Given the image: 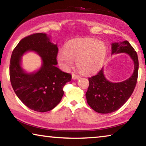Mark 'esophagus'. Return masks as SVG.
<instances>
[{
  "mask_svg": "<svg viewBox=\"0 0 146 146\" xmlns=\"http://www.w3.org/2000/svg\"><path fill=\"white\" fill-rule=\"evenodd\" d=\"M79 78H80V76L78 75H75V74L74 73L72 74V79H73V80H76V79H78Z\"/></svg>",
  "mask_w": 146,
  "mask_h": 146,
  "instance_id": "obj_1",
  "label": "esophagus"
}]
</instances>
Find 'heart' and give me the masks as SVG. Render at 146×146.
Segmentation results:
<instances>
[{
  "instance_id": "obj_1",
  "label": "heart",
  "mask_w": 146,
  "mask_h": 146,
  "mask_svg": "<svg viewBox=\"0 0 146 146\" xmlns=\"http://www.w3.org/2000/svg\"><path fill=\"white\" fill-rule=\"evenodd\" d=\"M107 55V47L98 39L93 38L78 39L67 44L65 50L60 51L57 60L62 66L68 68L73 60L81 72L91 74L102 67Z\"/></svg>"
}]
</instances>
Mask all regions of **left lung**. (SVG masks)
I'll return each mask as SVG.
<instances>
[{
    "mask_svg": "<svg viewBox=\"0 0 146 146\" xmlns=\"http://www.w3.org/2000/svg\"><path fill=\"white\" fill-rule=\"evenodd\" d=\"M111 55L125 53L134 62L132 76L120 82H110L105 77L104 68L97 75L89 78L90 85L86 93L89 106L96 112L110 113L120 108L132 95L137 84L138 73L137 53L127 40L111 44Z\"/></svg>",
    "mask_w": 146,
    "mask_h": 146,
    "instance_id": "obj_1",
    "label": "left lung"
}]
</instances>
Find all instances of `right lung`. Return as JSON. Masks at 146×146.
Returning a JSON list of instances; mask_svg holds the SVG:
<instances>
[{
	"label": "right lung",
	"instance_id": "right-lung-1",
	"mask_svg": "<svg viewBox=\"0 0 146 146\" xmlns=\"http://www.w3.org/2000/svg\"><path fill=\"white\" fill-rule=\"evenodd\" d=\"M27 51H35L43 60L36 72L26 73L21 67V57ZM58 49L45 33L26 36L11 54L9 76L15 93L24 104L38 112L49 111L57 106L64 95L63 88L71 80V74L56 67Z\"/></svg>",
	"mask_w": 146,
	"mask_h": 146
}]
</instances>
